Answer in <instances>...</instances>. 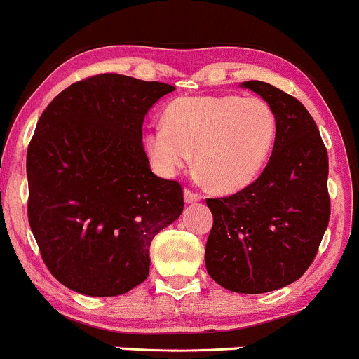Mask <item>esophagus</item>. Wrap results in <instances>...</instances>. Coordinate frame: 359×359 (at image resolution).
<instances>
[{
    "mask_svg": "<svg viewBox=\"0 0 359 359\" xmlns=\"http://www.w3.org/2000/svg\"><path fill=\"white\" fill-rule=\"evenodd\" d=\"M198 201H201V194L193 193V191H191V189H184V203L186 204L198 203Z\"/></svg>",
    "mask_w": 359,
    "mask_h": 359,
    "instance_id": "obj_1",
    "label": "esophagus"
}]
</instances>
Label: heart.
<instances>
[{
  "mask_svg": "<svg viewBox=\"0 0 359 359\" xmlns=\"http://www.w3.org/2000/svg\"><path fill=\"white\" fill-rule=\"evenodd\" d=\"M276 114L262 97L183 96L163 112V126L147 132L155 168L173 176L191 161L214 189L232 193L252 184L271 155Z\"/></svg>",
  "mask_w": 359,
  "mask_h": 359,
  "instance_id": "1",
  "label": "heart"
}]
</instances>
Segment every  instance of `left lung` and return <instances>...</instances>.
I'll list each match as a JSON object with an SVG mask.
<instances>
[{"label": "left lung", "instance_id": "1", "mask_svg": "<svg viewBox=\"0 0 359 359\" xmlns=\"http://www.w3.org/2000/svg\"><path fill=\"white\" fill-rule=\"evenodd\" d=\"M276 114L273 154L257 181L208 199L214 217L205 268L232 292L262 294L297 281L316 258L330 219L328 155L296 97L264 81H245Z\"/></svg>", "mask_w": 359, "mask_h": 359}]
</instances>
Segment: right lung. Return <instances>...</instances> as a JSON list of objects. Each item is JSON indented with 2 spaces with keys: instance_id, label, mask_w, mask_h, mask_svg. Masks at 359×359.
Wrapping results in <instances>:
<instances>
[{
  "instance_id": "obj_1",
  "label": "right lung",
  "mask_w": 359,
  "mask_h": 359,
  "mask_svg": "<svg viewBox=\"0 0 359 359\" xmlns=\"http://www.w3.org/2000/svg\"><path fill=\"white\" fill-rule=\"evenodd\" d=\"M175 86L102 73L42 112L27 149V217L43 263L72 291L126 294L149 276L150 243L183 212L178 181L151 173L147 112Z\"/></svg>"
}]
</instances>
